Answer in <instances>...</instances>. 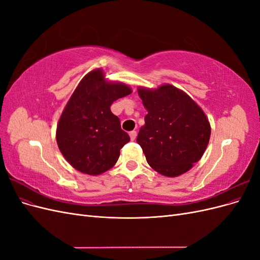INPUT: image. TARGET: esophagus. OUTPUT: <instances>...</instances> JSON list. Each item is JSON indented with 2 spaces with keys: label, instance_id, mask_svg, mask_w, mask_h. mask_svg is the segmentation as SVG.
<instances>
[{
  "label": "esophagus",
  "instance_id": "obj_1",
  "mask_svg": "<svg viewBox=\"0 0 260 260\" xmlns=\"http://www.w3.org/2000/svg\"><path fill=\"white\" fill-rule=\"evenodd\" d=\"M129 136H130L131 141H135L136 138H137V131H131V132L129 133Z\"/></svg>",
  "mask_w": 260,
  "mask_h": 260
}]
</instances>
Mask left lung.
<instances>
[{
  "label": "left lung",
  "mask_w": 260,
  "mask_h": 260,
  "mask_svg": "<svg viewBox=\"0 0 260 260\" xmlns=\"http://www.w3.org/2000/svg\"><path fill=\"white\" fill-rule=\"evenodd\" d=\"M138 93L147 115L137 142L148 165L165 177L185 174L206 151L211 130L207 116L184 91L171 84L140 86Z\"/></svg>",
  "instance_id": "obj_1"
}]
</instances>
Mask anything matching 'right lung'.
Listing matches in <instances>:
<instances>
[{"label":"right lung","instance_id":"obj_1","mask_svg":"<svg viewBox=\"0 0 260 260\" xmlns=\"http://www.w3.org/2000/svg\"><path fill=\"white\" fill-rule=\"evenodd\" d=\"M130 93L128 84L107 80L101 68L91 70L77 85L56 128L59 151L75 169L99 176L115 166L130 138L111 105Z\"/></svg>","mask_w":260,"mask_h":260}]
</instances>
